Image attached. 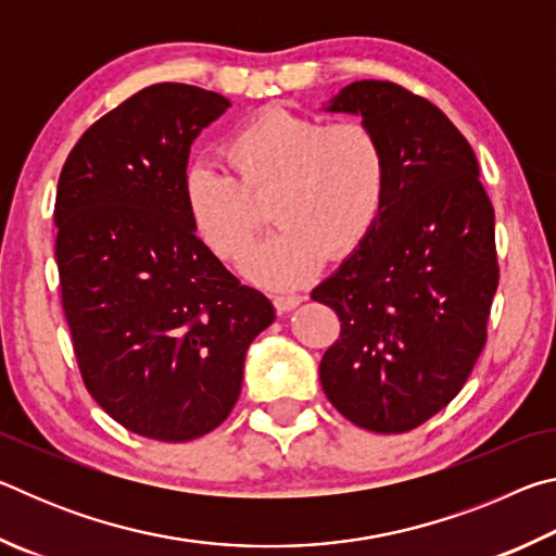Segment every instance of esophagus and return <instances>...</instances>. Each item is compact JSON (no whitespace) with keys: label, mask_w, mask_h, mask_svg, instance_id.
Wrapping results in <instances>:
<instances>
[{"label":"esophagus","mask_w":556,"mask_h":556,"mask_svg":"<svg viewBox=\"0 0 556 556\" xmlns=\"http://www.w3.org/2000/svg\"><path fill=\"white\" fill-rule=\"evenodd\" d=\"M304 299L306 296H301V294H281V296H275V308L279 314H287V312H291V308H296Z\"/></svg>","instance_id":"1"}]
</instances>
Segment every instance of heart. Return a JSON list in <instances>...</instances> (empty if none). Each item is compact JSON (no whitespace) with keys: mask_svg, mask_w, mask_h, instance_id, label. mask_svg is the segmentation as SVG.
Masks as SVG:
<instances>
[{"mask_svg":"<svg viewBox=\"0 0 556 556\" xmlns=\"http://www.w3.org/2000/svg\"><path fill=\"white\" fill-rule=\"evenodd\" d=\"M223 154L235 178L201 159L184 168V211L215 255L235 262L257 235L250 199L271 191L269 218L279 228L244 260L248 277L265 287H299L326 255L348 257L382 213L388 156L368 122L326 125L267 108L230 131Z\"/></svg>","mask_w":556,"mask_h":556,"instance_id":"obj_1","label":"heart"}]
</instances>
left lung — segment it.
Returning a JSON list of instances; mask_svg holds the SVG:
<instances>
[{
	"mask_svg": "<svg viewBox=\"0 0 556 556\" xmlns=\"http://www.w3.org/2000/svg\"><path fill=\"white\" fill-rule=\"evenodd\" d=\"M328 112L361 115L388 156L382 213L312 299L341 318L318 365L353 425L402 434L456 397L485 345L497 289L495 213L466 137L390 80H357Z\"/></svg>",
	"mask_w": 556,
	"mask_h": 556,
	"instance_id": "obj_1",
	"label": "left lung"
}]
</instances>
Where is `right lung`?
I'll return each instance as SVG.
<instances>
[{"instance_id":"add662e5","label":"right lung","mask_w":556,"mask_h":556,"mask_svg":"<svg viewBox=\"0 0 556 556\" xmlns=\"http://www.w3.org/2000/svg\"><path fill=\"white\" fill-rule=\"evenodd\" d=\"M230 108L159 83L100 117L63 164L53 220L75 361L112 419L191 441L228 419L244 353L275 321L188 223L181 176L193 139Z\"/></svg>"}]
</instances>
